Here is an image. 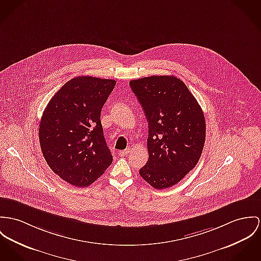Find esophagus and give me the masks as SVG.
I'll use <instances>...</instances> for the list:
<instances>
[{"instance_id":"1","label":"esophagus","mask_w":261,"mask_h":261,"mask_svg":"<svg viewBox=\"0 0 261 261\" xmlns=\"http://www.w3.org/2000/svg\"><path fill=\"white\" fill-rule=\"evenodd\" d=\"M130 153V149L129 148H127V149H125V150H123V151H120L119 153H118V155L119 156H126V155H128Z\"/></svg>"}]
</instances>
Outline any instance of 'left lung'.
<instances>
[{
    "mask_svg": "<svg viewBox=\"0 0 261 261\" xmlns=\"http://www.w3.org/2000/svg\"><path fill=\"white\" fill-rule=\"evenodd\" d=\"M148 121L149 160L140 176L155 189L179 182L201 158L204 115L187 85L176 76L153 75L129 82Z\"/></svg>",
    "mask_w": 261,
    "mask_h": 261,
    "instance_id": "8db88e82",
    "label": "left lung"
}]
</instances>
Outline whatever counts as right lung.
<instances>
[{
    "label": "right lung",
    "mask_w": 261,
    "mask_h": 261,
    "mask_svg": "<svg viewBox=\"0 0 261 261\" xmlns=\"http://www.w3.org/2000/svg\"><path fill=\"white\" fill-rule=\"evenodd\" d=\"M116 81L74 77L46 105L40 123V148L49 168L75 187H87L111 165L103 135L101 109Z\"/></svg>",
    "instance_id": "1"
}]
</instances>
